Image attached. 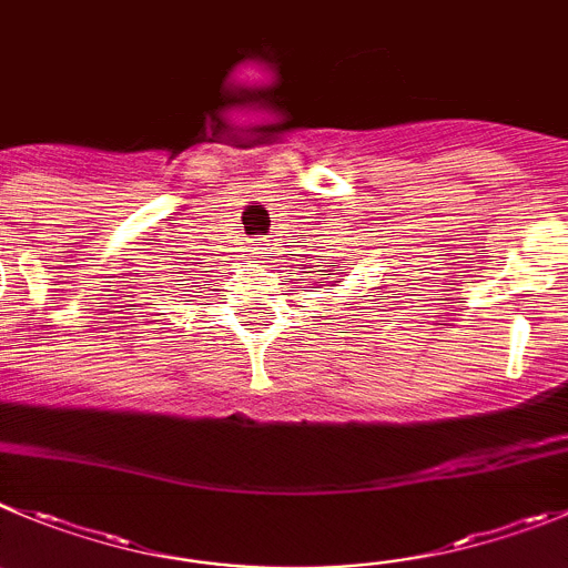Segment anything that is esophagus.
Here are the masks:
<instances>
[{
    "label": "esophagus",
    "mask_w": 568,
    "mask_h": 568,
    "mask_svg": "<svg viewBox=\"0 0 568 568\" xmlns=\"http://www.w3.org/2000/svg\"><path fill=\"white\" fill-rule=\"evenodd\" d=\"M253 253H256V258H262V262H273V244H270V239H256Z\"/></svg>",
    "instance_id": "esophagus-1"
}]
</instances>
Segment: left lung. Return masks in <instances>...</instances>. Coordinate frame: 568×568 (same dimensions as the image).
Returning a JSON list of instances; mask_svg holds the SVG:
<instances>
[{
	"instance_id": "1",
	"label": "left lung",
	"mask_w": 568,
	"mask_h": 568,
	"mask_svg": "<svg viewBox=\"0 0 568 568\" xmlns=\"http://www.w3.org/2000/svg\"><path fill=\"white\" fill-rule=\"evenodd\" d=\"M318 267H324V264H318ZM332 267H335V264H329V267H326V270H315V273H318V275H321V278H318V281H321V284H324V281H326L323 278L324 274L327 275V278H332V275H335V273H332Z\"/></svg>"
}]
</instances>
